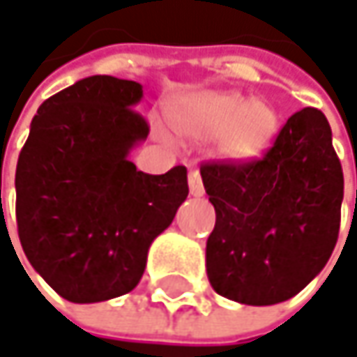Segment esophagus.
Returning a JSON list of instances; mask_svg holds the SVG:
<instances>
[{
    "mask_svg": "<svg viewBox=\"0 0 357 357\" xmlns=\"http://www.w3.org/2000/svg\"><path fill=\"white\" fill-rule=\"evenodd\" d=\"M188 185H190V194L192 196H202L204 194V185L198 169H190L188 172Z\"/></svg>",
    "mask_w": 357,
    "mask_h": 357,
    "instance_id": "esophagus-1",
    "label": "esophagus"
}]
</instances>
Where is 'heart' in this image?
Instances as JSON below:
<instances>
[{
    "label": "heart",
    "mask_w": 357,
    "mask_h": 357,
    "mask_svg": "<svg viewBox=\"0 0 357 357\" xmlns=\"http://www.w3.org/2000/svg\"><path fill=\"white\" fill-rule=\"evenodd\" d=\"M169 128L190 142H213L221 157L248 163L262 157L279 132V113L262 99L234 91H200L167 107ZM161 136H165L161 132Z\"/></svg>",
    "instance_id": "heart-1"
}]
</instances>
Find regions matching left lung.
Returning <instances> with one entry per match:
<instances>
[{
  "label": "left lung",
  "mask_w": 357,
  "mask_h": 357,
  "mask_svg": "<svg viewBox=\"0 0 357 357\" xmlns=\"http://www.w3.org/2000/svg\"><path fill=\"white\" fill-rule=\"evenodd\" d=\"M324 113L304 107L258 161L204 163L217 223L206 240L213 289L271 306L300 294L328 262L339 236L343 172Z\"/></svg>",
  "instance_id": "1"
}]
</instances>
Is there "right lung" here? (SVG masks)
<instances>
[{
  "label": "right lung",
  "instance_id": "right-lung-1",
  "mask_svg": "<svg viewBox=\"0 0 357 357\" xmlns=\"http://www.w3.org/2000/svg\"><path fill=\"white\" fill-rule=\"evenodd\" d=\"M142 84L89 76L49 97L33 117L16 167V221L36 273L68 302L132 291L153 240L188 196L183 165L138 172L130 151L146 140L136 111Z\"/></svg>",
  "mask_w": 357,
  "mask_h": 357
}]
</instances>
